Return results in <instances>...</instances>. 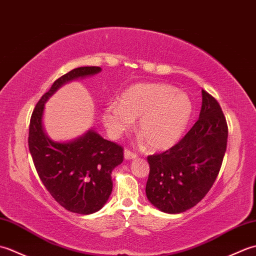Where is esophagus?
Returning <instances> with one entry per match:
<instances>
[{"label": "esophagus", "mask_w": 256, "mask_h": 256, "mask_svg": "<svg viewBox=\"0 0 256 256\" xmlns=\"http://www.w3.org/2000/svg\"><path fill=\"white\" fill-rule=\"evenodd\" d=\"M136 157H138V155L135 154V153H133V152H131L130 150H124V158H125V160H130L136 158Z\"/></svg>", "instance_id": "1"}]
</instances>
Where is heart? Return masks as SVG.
Masks as SVG:
<instances>
[{
    "mask_svg": "<svg viewBox=\"0 0 256 256\" xmlns=\"http://www.w3.org/2000/svg\"><path fill=\"white\" fill-rule=\"evenodd\" d=\"M192 114L190 98L164 84H138L125 90L120 103H110L103 112V123L114 138L131 128L138 118V131L154 150L176 144Z\"/></svg>",
    "mask_w": 256,
    "mask_h": 256,
    "instance_id": "heart-1",
    "label": "heart"
}]
</instances>
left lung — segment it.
<instances>
[{
	"mask_svg": "<svg viewBox=\"0 0 256 256\" xmlns=\"http://www.w3.org/2000/svg\"><path fill=\"white\" fill-rule=\"evenodd\" d=\"M228 125L221 106L202 90L198 121L178 143L162 153L150 155L146 196L166 214L192 208L216 182L226 150Z\"/></svg>",
	"mask_w": 256,
	"mask_h": 256,
	"instance_id": "left-lung-1",
	"label": "left lung"
}]
</instances>
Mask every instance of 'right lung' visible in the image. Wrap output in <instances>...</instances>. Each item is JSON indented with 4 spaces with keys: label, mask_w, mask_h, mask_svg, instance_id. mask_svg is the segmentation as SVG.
I'll return each mask as SVG.
<instances>
[{
    "label": "right lung",
    "mask_w": 256,
    "mask_h": 256,
    "mask_svg": "<svg viewBox=\"0 0 256 256\" xmlns=\"http://www.w3.org/2000/svg\"><path fill=\"white\" fill-rule=\"evenodd\" d=\"M101 72L79 67L58 78L32 111L28 148L42 182L68 211L90 214L106 204L112 192V170L123 162V148L104 140L94 130L72 142H54L42 128L45 102L68 81Z\"/></svg>",
    "instance_id": "add662e5"
}]
</instances>
